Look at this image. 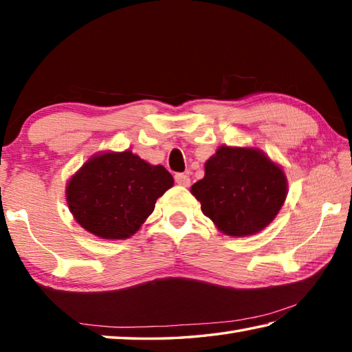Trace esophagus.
<instances>
[{
    "mask_svg": "<svg viewBox=\"0 0 352 352\" xmlns=\"http://www.w3.org/2000/svg\"><path fill=\"white\" fill-rule=\"evenodd\" d=\"M175 182L180 184V186H189L190 178L186 174H177L175 175Z\"/></svg>",
    "mask_w": 352,
    "mask_h": 352,
    "instance_id": "34e87169",
    "label": "esophagus"
}]
</instances>
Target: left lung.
Here are the masks:
<instances>
[{
  "mask_svg": "<svg viewBox=\"0 0 352 352\" xmlns=\"http://www.w3.org/2000/svg\"><path fill=\"white\" fill-rule=\"evenodd\" d=\"M287 177L256 147L220 146L190 186L201 211L226 236L245 237L269 226L287 197Z\"/></svg>",
  "mask_w": 352,
  "mask_h": 352,
  "instance_id": "left-lung-1",
  "label": "left lung"
}]
</instances>
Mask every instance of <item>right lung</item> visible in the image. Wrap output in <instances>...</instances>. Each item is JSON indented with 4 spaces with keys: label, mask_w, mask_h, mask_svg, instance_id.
Wrapping results in <instances>:
<instances>
[{
    "label": "right lung",
    "mask_w": 352,
    "mask_h": 352,
    "mask_svg": "<svg viewBox=\"0 0 352 352\" xmlns=\"http://www.w3.org/2000/svg\"><path fill=\"white\" fill-rule=\"evenodd\" d=\"M172 186L174 178L164 166L147 163L132 151H107L91 155L71 175L65 195L83 230L118 241L133 236Z\"/></svg>",
    "instance_id": "right-lung-1"
}]
</instances>
